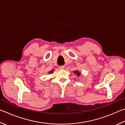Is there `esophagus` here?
Returning a JSON list of instances; mask_svg holds the SVG:
<instances>
[{
	"label": "esophagus",
	"mask_w": 125,
	"mask_h": 125,
	"mask_svg": "<svg viewBox=\"0 0 125 125\" xmlns=\"http://www.w3.org/2000/svg\"><path fill=\"white\" fill-rule=\"evenodd\" d=\"M59 68H60V69H64V67L63 66V65H61V66L59 67Z\"/></svg>",
	"instance_id": "esophagus-1"
}]
</instances>
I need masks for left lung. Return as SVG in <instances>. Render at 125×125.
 <instances>
[{"mask_svg": "<svg viewBox=\"0 0 125 125\" xmlns=\"http://www.w3.org/2000/svg\"><path fill=\"white\" fill-rule=\"evenodd\" d=\"M74 73H75L78 76H79V75H80V73L78 71V70H76V71H74Z\"/></svg>", "mask_w": 125, "mask_h": 125, "instance_id": "1", "label": "left lung"}]
</instances>
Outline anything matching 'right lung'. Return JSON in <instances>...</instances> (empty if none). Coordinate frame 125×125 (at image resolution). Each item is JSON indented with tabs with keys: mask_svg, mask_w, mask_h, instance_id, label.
<instances>
[{
	"mask_svg": "<svg viewBox=\"0 0 125 125\" xmlns=\"http://www.w3.org/2000/svg\"><path fill=\"white\" fill-rule=\"evenodd\" d=\"M53 72V70H52V71H51V72H50V73H52Z\"/></svg>",
	"mask_w": 125,
	"mask_h": 125,
	"instance_id": "obj_1",
	"label": "right lung"
}]
</instances>
